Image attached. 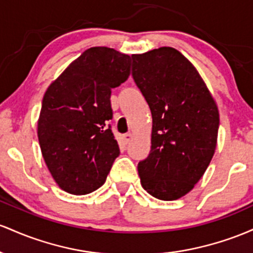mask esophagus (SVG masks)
<instances>
[{"instance_id":"34e87169","label":"esophagus","mask_w":253,"mask_h":253,"mask_svg":"<svg viewBox=\"0 0 253 253\" xmlns=\"http://www.w3.org/2000/svg\"><path fill=\"white\" fill-rule=\"evenodd\" d=\"M130 140H131V134H130V132H127V134H124L123 135V141H124V143L126 144H127L130 142Z\"/></svg>"}]
</instances>
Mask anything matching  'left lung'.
I'll return each mask as SVG.
<instances>
[{
  "label": "left lung",
  "instance_id": "left-lung-1",
  "mask_svg": "<svg viewBox=\"0 0 253 253\" xmlns=\"http://www.w3.org/2000/svg\"><path fill=\"white\" fill-rule=\"evenodd\" d=\"M132 79L153 118L152 147L138 163L143 189L163 201L194 189L216 148L217 106L196 68L173 47L132 55Z\"/></svg>",
  "mask_w": 253,
  "mask_h": 253
}]
</instances>
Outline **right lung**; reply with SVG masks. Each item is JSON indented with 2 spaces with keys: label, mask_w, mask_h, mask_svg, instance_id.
Listing matches in <instances>:
<instances>
[{
  "label": "right lung",
  "mask_w": 253,
  "mask_h": 253,
  "mask_svg": "<svg viewBox=\"0 0 253 253\" xmlns=\"http://www.w3.org/2000/svg\"><path fill=\"white\" fill-rule=\"evenodd\" d=\"M130 56L98 46L86 50L50 84L42 98L38 138L45 164L58 186L86 195L106 180L119 147L111 89L129 78Z\"/></svg>",
  "instance_id": "1"
}]
</instances>
